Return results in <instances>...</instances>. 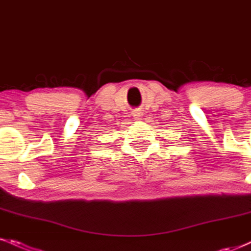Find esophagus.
<instances>
[{
  "mask_svg": "<svg viewBox=\"0 0 251 251\" xmlns=\"http://www.w3.org/2000/svg\"><path fill=\"white\" fill-rule=\"evenodd\" d=\"M132 118H133L135 122H139V120H142V118H143V112H140V111L132 112Z\"/></svg>",
  "mask_w": 251,
  "mask_h": 251,
  "instance_id": "1",
  "label": "esophagus"
}]
</instances>
